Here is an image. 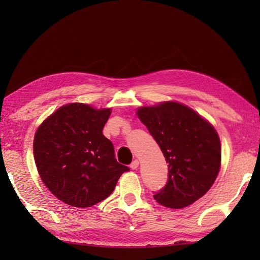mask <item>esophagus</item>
Wrapping results in <instances>:
<instances>
[{"label": "esophagus", "instance_id": "obj_1", "mask_svg": "<svg viewBox=\"0 0 260 260\" xmlns=\"http://www.w3.org/2000/svg\"><path fill=\"white\" fill-rule=\"evenodd\" d=\"M139 165H140V162H139V161H137V159H134V161L131 163V165H129V168H131L132 170H136L137 168H139Z\"/></svg>", "mask_w": 260, "mask_h": 260}]
</instances>
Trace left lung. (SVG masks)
I'll return each mask as SVG.
<instances>
[{"label":"left lung","instance_id":"1","mask_svg":"<svg viewBox=\"0 0 260 260\" xmlns=\"http://www.w3.org/2000/svg\"><path fill=\"white\" fill-rule=\"evenodd\" d=\"M137 116L161 147L168 182L155 192L162 206L180 209L199 200L212 186L221 163V145L214 127L180 103L141 107Z\"/></svg>","mask_w":260,"mask_h":260}]
</instances>
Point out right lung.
I'll list each match as a JSON object with an SVG mask.
<instances>
[{"instance_id":"add662e5","label":"right lung","mask_w":260,"mask_h":260,"mask_svg":"<svg viewBox=\"0 0 260 260\" xmlns=\"http://www.w3.org/2000/svg\"><path fill=\"white\" fill-rule=\"evenodd\" d=\"M110 113L109 108L68 104L37 129L38 172L49 191L69 206L88 208L105 200L129 170L117 162L113 143L103 135Z\"/></svg>"}]
</instances>
